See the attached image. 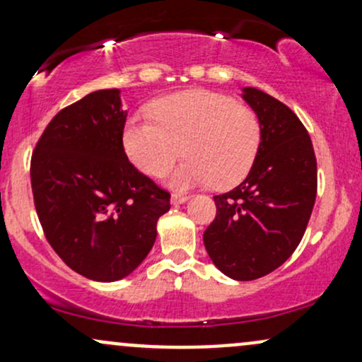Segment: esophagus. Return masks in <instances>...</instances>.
Listing matches in <instances>:
<instances>
[{"label": "esophagus", "mask_w": 362, "mask_h": 362, "mask_svg": "<svg viewBox=\"0 0 362 362\" xmlns=\"http://www.w3.org/2000/svg\"><path fill=\"white\" fill-rule=\"evenodd\" d=\"M189 197L190 195H187V194H180V192H173L172 194V204H184L185 201H189Z\"/></svg>", "instance_id": "obj_1"}]
</instances>
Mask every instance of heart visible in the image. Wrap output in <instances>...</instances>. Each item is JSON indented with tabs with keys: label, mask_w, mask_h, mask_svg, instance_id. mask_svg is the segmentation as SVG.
I'll use <instances>...</instances> for the list:
<instances>
[{
	"label": "heart",
	"mask_w": 362,
	"mask_h": 362,
	"mask_svg": "<svg viewBox=\"0 0 362 362\" xmlns=\"http://www.w3.org/2000/svg\"><path fill=\"white\" fill-rule=\"evenodd\" d=\"M151 117L126 120L122 144L129 160L146 175L167 173L178 156L187 160L170 177L177 189L238 184L255 161L262 143L257 112L211 90L168 95L151 105Z\"/></svg>",
	"instance_id": "1"
}]
</instances>
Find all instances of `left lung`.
Returning a JSON list of instances; mask_svg holds the SVG:
<instances>
[{
	"label": "left lung",
	"instance_id": "8db88e82",
	"mask_svg": "<svg viewBox=\"0 0 362 362\" xmlns=\"http://www.w3.org/2000/svg\"><path fill=\"white\" fill-rule=\"evenodd\" d=\"M243 98L259 115L262 143L250 172L214 195L216 218L204 231L211 260L236 281L276 271L293 255L317 199V156L310 134L288 105L257 88Z\"/></svg>",
	"mask_w": 362,
	"mask_h": 362
}]
</instances>
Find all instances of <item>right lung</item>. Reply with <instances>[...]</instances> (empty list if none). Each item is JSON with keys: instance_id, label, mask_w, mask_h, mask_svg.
<instances>
[{"instance_id": "right-lung-1", "label": "right lung", "mask_w": 362, "mask_h": 362, "mask_svg": "<svg viewBox=\"0 0 362 362\" xmlns=\"http://www.w3.org/2000/svg\"><path fill=\"white\" fill-rule=\"evenodd\" d=\"M119 90H98L54 115L30 160L45 238L74 272L119 281L146 259L170 192L127 160Z\"/></svg>"}]
</instances>
